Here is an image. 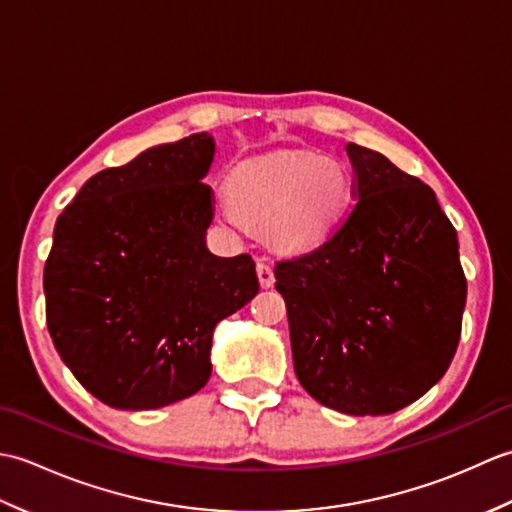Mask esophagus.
<instances>
[{
    "label": "esophagus",
    "mask_w": 512,
    "mask_h": 512,
    "mask_svg": "<svg viewBox=\"0 0 512 512\" xmlns=\"http://www.w3.org/2000/svg\"><path fill=\"white\" fill-rule=\"evenodd\" d=\"M257 277H259V286L273 288L275 273H273V268H270V264L264 262V259H262V262H257Z\"/></svg>",
    "instance_id": "1"
}]
</instances>
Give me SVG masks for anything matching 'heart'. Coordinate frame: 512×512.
<instances>
[{
	"instance_id": "obj_1",
	"label": "heart",
	"mask_w": 512,
	"mask_h": 512,
	"mask_svg": "<svg viewBox=\"0 0 512 512\" xmlns=\"http://www.w3.org/2000/svg\"><path fill=\"white\" fill-rule=\"evenodd\" d=\"M354 198L345 162L310 151H286L233 171L217 213L235 233L266 228L270 244L297 253L323 242L341 224Z\"/></svg>"
}]
</instances>
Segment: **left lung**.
<instances>
[{
  "label": "left lung",
  "mask_w": 512,
  "mask_h": 512,
  "mask_svg": "<svg viewBox=\"0 0 512 512\" xmlns=\"http://www.w3.org/2000/svg\"><path fill=\"white\" fill-rule=\"evenodd\" d=\"M356 206L339 231L275 268L295 374L321 405L385 416L416 402L458 350L466 279L436 193L347 143Z\"/></svg>",
  "instance_id": "obj_1"
}]
</instances>
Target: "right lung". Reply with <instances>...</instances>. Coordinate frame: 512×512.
Wrapping results in <instances>:
<instances>
[{"label": "right lung", "instance_id": "1", "mask_svg": "<svg viewBox=\"0 0 512 512\" xmlns=\"http://www.w3.org/2000/svg\"><path fill=\"white\" fill-rule=\"evenodd\" d=\"M215 140L191 134L96 173L54 224L46 321L74 378L114 409H160L211 376L213 330L259 292L250 255L206 248Z\"/></svg>", "mask_w": 512, "mask_h": 512}]
</instances>
